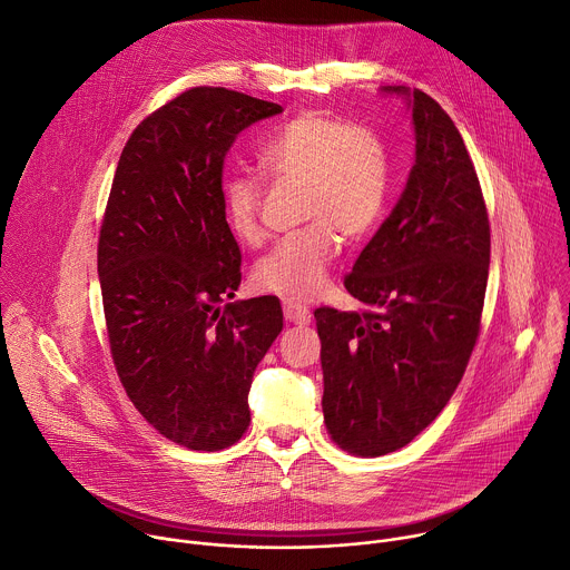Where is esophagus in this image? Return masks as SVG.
Returning <instances> with one entry per match:
<instances>
[{"mask_svg": "<svg viewBox=\"0 0 570 570\" xmlns=\"http://www.w3.org/2000/svg\"><path fill=\"white\" fill-rule=\"evenodd\" d=\"M283 313H285V320H287V322L298 324V326L311 324V317H313L311 311L305 308L303 303H296V301H289V298L283 301Z\"/></svg>", "mask_w": 570, "mask_h": 570, "instance_id": "1", "label": "esophagus"}]
</instances>
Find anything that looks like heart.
Listing matches in <instances>:
<instances>
[{"instance_id": "obj_1", "label": "heart", "mask_w": 570, "mask_h": 570, "mask_svg": "<svg viewBox=\"0 0 570 570\" xmlns=\"http://www.w3.org/2000/svg\"><path fill=\"white\" fill-rule=\"evenodd\" d=\"M259 168L278 183H298L303 230L281 239L253 269V285L289 301H311L328 285V272L346 242L367 237L387 205L390 164L383 144L356 122L303 111L259 144ZM230 233L242 244L262 239V187L235 170L222 187Z\"/></svg>"}]
</instances>
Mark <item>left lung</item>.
Here are the masks:
<instances>
[{"label":"left lung","mask_w":570,"mask_h":570,"mask_svg":"<svg viewBox=\"0 0 570 570\" xmlns=\"http://www.w3.org/2000/svg\"><path fill=\"white\" fill-rule=\"evenodd\" d=\"M381 91L411 107L415 164L344 278L367 311H315L324 422L358 456L409 445L445 409L479 335L491 259L487 203L456 125L417 89Z\"/></svg>","instance_id":"1"}]
</instances>
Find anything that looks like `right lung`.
<instances>
[{"label":"right lung","instance_id":"add662e5","mask_svg":"<svg viewBox=\"0 0 570 570\" xmlns=\"http://www.w3.org/2000/svg\"><path fill=\"white\" fill-rule=\"evenodd\" d=\"M281 111L196 86L141 120L111 183L98 244L111 358L146 422L189 450L239 441L253 372L283 331L276 296L222 308L242 283L224 159L239 132Z\"/></svg>","mask_w":570,"mask_h":570}]
</instances>
